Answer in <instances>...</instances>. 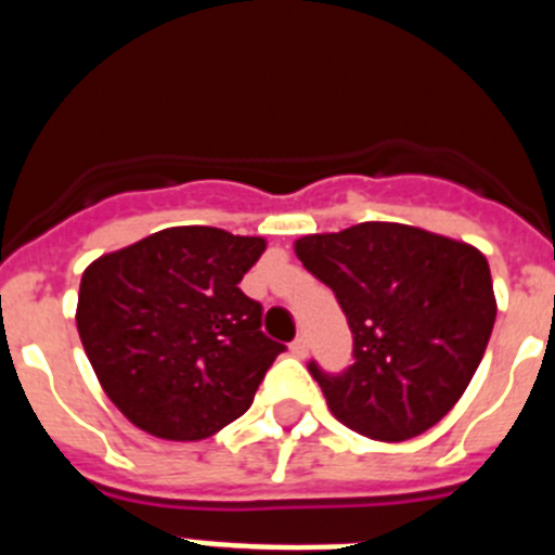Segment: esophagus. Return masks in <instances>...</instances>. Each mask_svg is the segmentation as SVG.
<instances>
[{"label": "esophagus", "mask_w": 555, "mask_h": 555, "mask_svg": "<svg viewBox=\"0 0 555 555\" xmlns=\"http://www.w3.org/2000/svg\"><path fill=\"white\" fill-rule=\"evenodd\" d=\"M288 350H292L294 358H306L308 356V338L306 336H297L292 341V347H288Z\"/></svg>", "instance_id": "obj_1"}]
</instances>
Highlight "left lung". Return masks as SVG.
Wrapping results in <instances>:
<instances>
[{
	"mask_svg": "<svg viewBox=\"0 0 555 555\" xmlns=\"http://www.w3.org/2000/svg\"><path fill=\"white\" fill-rule=\"evenodd\" d=\"M333 288L352 331L341 375L308 364L338 423L377 442L434 428L464 395L492 336L498 302L480 249L397 222H361L294 242Z\"/></svg>",
	"mask_w": 555,
	"mask_h": 555,
	"instance_id": "8db88e82",
	"label": "left lung"
}]
</instances>
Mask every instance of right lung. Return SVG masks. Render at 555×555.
I'll return each mask as SVG.
<instances>
[{"instance_id": "obj_1", "label": "right lung", "mask_w": 555, "mask_h": 555, "mask_svg": "<svg viewBox=\"0 0 555 555\" xmlns=\"http://www.w3.org/2000/svg\"><path fill=\"white\" fill-rule=\"evenodd\" d=\"M267 242L185 224L100 255L82 272L77 331L111 403L135 428L199 442L253 405L286 347L238 288Z\"/></svg>"}]
</instances>
